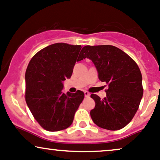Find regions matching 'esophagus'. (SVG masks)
<instances>
[{"label": "esophagus", "mask_w": 160, "mask_h": 160, "mask_svg": "<svg viewBox=\"0 0 160 160\" xmlns=\"http://www.w3.org/2000/svg\"><path fill=\"white\" fill-rule=\"evenodd\" d=\"M84 95H85L86 97H89V95H90V94H89L88 92H87V91H85V92H84Z\"/></svg>", "instance_id": "obj_1"}]
</instances>
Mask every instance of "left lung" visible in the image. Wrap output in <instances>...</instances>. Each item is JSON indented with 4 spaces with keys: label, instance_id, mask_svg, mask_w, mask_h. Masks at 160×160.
I'll list each match as a JSON object with an SVG mask.
<instances>
[{
    "label": "left lung",
    "instance_id": "8db88e82",
    "mask_svg": "<svg viewBox=\"0 0 160 160\" xmlns=\"http://www.w3.org/2000/svg\"><path fill=\"white\" fill-rule=\"evenodd\" d=\"M80 52V59H90L99 80L108 84L104 99L91 94L96 103L90 111L92 120L102 128H123L134 118L143 96L142 75L138 64L113 45H87Z\"/></svg>",
    "mask_w": 160,
    "mask_h": 160
}]
</instances>
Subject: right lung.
Instances as JSON below:
<instances>
[{
  "instance_id": "right-lung-1",
  "label": "right lung",
  "mask_w": 160,
  "mask_h": 160,
  "mask_svg": "<svg viewBox=\"0 0 160 160\" xmlns=\"http://www.w3.org/2000/svg\"><path fill=\"white\" fill-rule=\"evenodd\" d=\"M81 45L55 43L37 52L26 71V102L38 124L48 131L68 128L84 93L62 91L63 82L71 78L76 61H81Z\"/></svg>"
}]
</instances>
